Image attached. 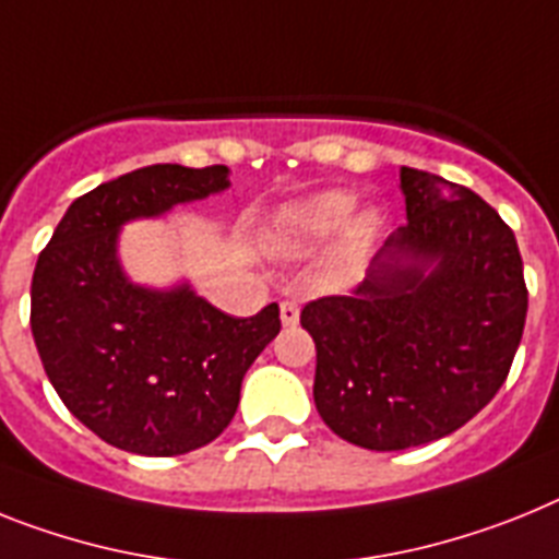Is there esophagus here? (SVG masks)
Instances as JSON below:
<instances>
[{
	"label": "esophagus",
	"instance_id": "obj_1",
	"mask_svg": "<svg viewBox=\"0 0 559 559\" xmlns=\"http://www.w3.org/2000/svg\"><path fill=\"white\" fill-rule=\"evenodd\" d=\"M280 319H283L285 328H294L299 322V305L290 302V299H285L283 305H280Z\"/></svg>",
	"mask_w": 559,
	"mask_h": 559
}]
</instances>
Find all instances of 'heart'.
I'll return each mask as SVG.
<instances>
[{
    "label": "heart",
    "mask_w": 559,
    "mask_h": 559,
    "mask_svg": "<svg viewBox=\"0 0 559 559\" xmlns=\"http://www.w3.org/2000/svg\"><path fill=\"white\" fill-rule=\"evenodd\" d=\"M353 209H356V200L347 192L313 194L297 206L285 209L280 221L271 226L265 242L274 254L305 257L325 246L342 230L336 248L331 251V260L325 262V280H338L359 262L376 231L373 217L370 214L353 217Z\"/></svg>",
    "instance_id": "heart-1"
}]
</instances>
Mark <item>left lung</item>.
Returning a JSON list of instances; mask_svg holds the SVG:
<instances>
[{
  "label": "left lung",
  "instance_id": "1",
  "mask_svg": "<svg viewBox=\"0 0 559 559\" xmlns=\"http://www.w3.org/2000/svg\"><path fill=\"white\" fill-rule=\"evenodd\" d=\"M407 223L345 297L313 299V402L338 438L421 447L478 416L507 381L528 290L512 228L486 200L402 166Z\"/></svg>",
  "mask_w": 559,
  "mask_h": 559
}]
</instances>
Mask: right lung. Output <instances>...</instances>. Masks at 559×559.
I'll list each match as a JSON object with an SVG mask.
<instances>
[{
	"mask_svg": "<svg viewBox=\"0 0 559 559\" xmlns=\"http://www.w3.org/2000/svg\"><path fill=\"white\" fill-rule=\"evenodd\" d=\"M223 189L228 166H143L73 200L36 262L31 331L47 379L118 450L169 457L214 441L237 413L246 370L283 328L276 302L228 317L189 283L143 288L118 262L123 223Z\"/></svg>",
	"mask_w": 559,
	"mask_h": 559,
	"instance_id": "add662e5",
	"label": "right lung"
}]
</instances>
